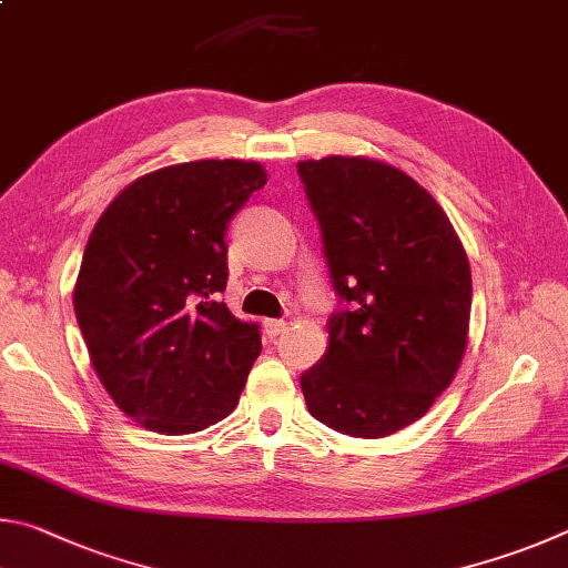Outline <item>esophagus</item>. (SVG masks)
<instances>
[{
  "mask_svg": "<svg viewBox=\"0 0 568 568\" xmlns=\"http://www.w3.org/2000/svg\"><path fill=\"white\" fill-rule=\"evenodd\" d=\"M286 329H290V324H286L284 320H266L264 322V332H266V336H278V334H284Z\"/></svg>",
  "mask_w": 568,
  "mask_h": 568,
  "instance_id": "esophagus-1",
  "label": "esophagus"
}]
</instances>
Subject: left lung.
Segmentation results:
<instances>
[{
    "mask_svg": "<svg viewBox=\"0 0 568 568\" xmlns=\"http://www.w3.org/2000/svg\"><path fill=\"white\" fill-rule=\"evenodd\" d=\"M296 172L339 296L329 346L302 374L316 422L382 439L432 409L466 352L471 268L449 216L409 174L326 156Z\"/></svg>",
    "mask_w": 568,
    "mask_h": 568,
    "instance_id": "left-lung-1",
    "label": "left lung"
}]
</instances>
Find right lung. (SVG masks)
I'll return each mask as SVG.
<instances>
[{
	"label": "right lung",
	"mask_w": 568,
	"mask_h": 568,
	"mask_svg": "<svg viewBox=\"0 0 568 568\" xmlns=\"http://www.w3.org/2000/svg\"><path fill=\"white\" fill-rule=\"evenodd\" d=\"M264 184V166L239 159L156 169L89 236L74 286L79 329L99 382L146 429L202 432L239 402L262 334L219 300L224 234Z\"/></svg>",
	"instance_id": "obj_1"
}]
</instances>
